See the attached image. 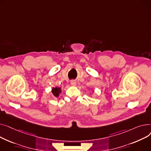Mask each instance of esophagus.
<instances>
[{"label": "esophagus", "instance_id": "34e87169", "mask_svg": "<svg viewBox=\"0 0 151 151\" xmlns=\"http://www.w3.org/2000/svg\"><path fill=\"white\" fill-rule=\"evenodd\" d=\"M70 84H71V85H73V86H76V84H77V83H76V82L75 81H74V80H73V81H70Z\"/></svg>", "mask_w": 151, "mask_h": 151}]
</instances>
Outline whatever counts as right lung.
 <instances>
[{
    "mask_svg": "<svg viewBox=\"0 0 151 151\" xmlns=\"http://www.w3.org/2000/svg\"><path fill=\"white\" fill-rule=\"evenodd\" d=\"M52 93L55 97H58L61 92V89L60 87H53L52 88Z\"/></svg>",
    "mask_w": 151,
    "mask_h": 151,
    "instance_id": "obj_1",
    "label": "right lung"
}]
</instances>
